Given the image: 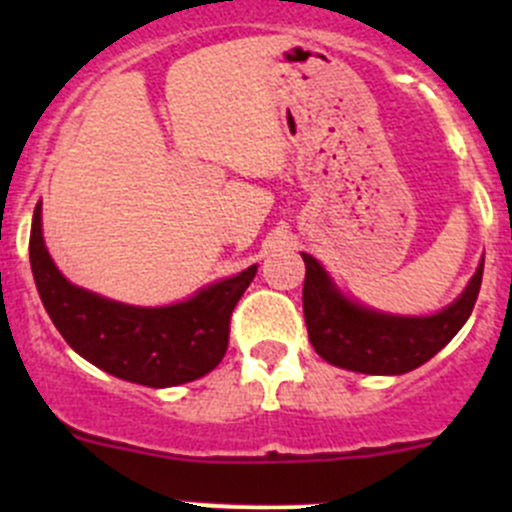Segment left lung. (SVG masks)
Here are the masks:
<instances>
[{
	"instance_id": "8db88e82",
	"label": "left lung",
	"mask_w": 512,
	"mask_h": 512,
	"mask_svg": "<svg viewBox=\"0 0 512 512\" xmlns=\"http://www.w3.org/2000/svg\"><path fill=\"white\" fill-rule=\"evenodd\" d=\"M302 260V307L314 352L339 369L376 376L406 374L441 352L471 317L483 280L478 265L466 289L441 312L404 317L354 302L312 255L302 252Z\"/></svg>"
}]
</instances>
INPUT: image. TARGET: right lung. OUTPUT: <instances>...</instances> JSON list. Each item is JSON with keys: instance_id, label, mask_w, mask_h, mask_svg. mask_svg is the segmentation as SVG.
<instances>
[{"instance_id": "1", "label": "right lung", "mask_w": 512, "mask_h": 512, "mask_svg": "<svg viewBox=\"0 0 512 512\" xmlns=\"http://www.w3.org/2000/svg\"><path fill=\"white\" fill-rule=\"evenodd\" d=\"M29 262L44 309L76 354L123 381L165 389L200 379L223 361L230 314L255 280L257 265L165 307H136L76 287L44 245L41 203L29 237Z\"/></svg>"}]
</instances>
